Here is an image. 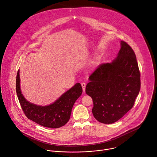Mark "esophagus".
I'll return each instance as SVG.
<instances>
[{
  "label": "esophagus",
  "mask_w": 157,
  "mask_h": 157,
  "mask_svg": "<svg viewBox=\"0 0 157 157\" xmlns=\"http://www.w3.org/2000/svg\"><path fill=\"white\" fill-rule=\"evenodd\" d=\"M82 89H83V92H86V83H82Z\"/></svg>",
  "instance_id": "obj_1"
}]
</instances>
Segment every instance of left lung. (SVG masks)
<instances>
[{
    "label": "left lung",
    "instance_id": "obj_1",
    "mask_svg": "<svg viewBox=\"0 0 157 157\" xmlns=\"http://www.w3.org/2000/svg\"><path fill=\"white\" fill-rule=\"evenodd\" d=\"M86 92L92 98L94 117L112 124L127 113L140 90V73L131 46L121 41V49L111 63L99 65L89 78Z\"/></svg>",
    "mask_w": 157,
    "mask_h": 157
}]
</instances>
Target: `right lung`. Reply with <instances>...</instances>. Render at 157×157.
<instances>
[{
  "label": "right lung",
  "instance_id": "right-lung-1",
  "mask_svg": "<svg viewBox=\"0 0 157 157\" xmlns=\"http://www.w3.org/2000/svg\"><path fill=\"white\" fill-rule=\"evenodd\" d=\"M16 93L22 109L28 119L42 126L58 128L64 126L70 119L71 109L82 93L80 83L71 89L52 104L39 105L28 101L21 90L19 70L16 77Z\"/></svg>",
  "mask_w": 157,
  "mask_h": 157
}]
</instances>
